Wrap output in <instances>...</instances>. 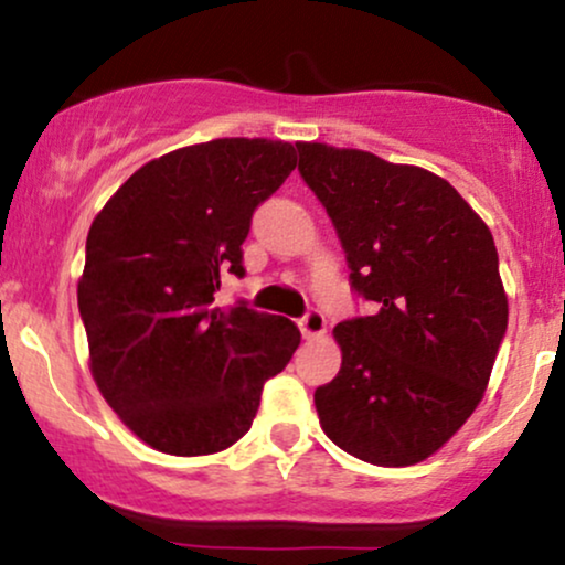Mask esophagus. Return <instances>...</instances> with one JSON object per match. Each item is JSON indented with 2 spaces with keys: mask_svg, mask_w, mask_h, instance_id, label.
Returning <instances> with one entry per match:
<instances>
[{
  "mask_svg": "<svg viewBox=\"0 0 565 565\" xmlns=\"http://www.w3.org/2000/svg\"><path fill=\"white\" fill-rule=\"evenodd\" d=\"M300 329L305 337H321L327 332V316H323L319 308H308L300 319Z\"/></svg>",
  "mask_w": 565,
  "mask_h": 565,
  "instance_id": "obj_1",
  "label": "esophagus"
}]
</instances>
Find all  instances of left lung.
Segmentation results:
<instances>
[{
  "instance_id": "left-lung-1",
  "label": "left lung",
  "mask_w": 565,
  "mask_h": 565,
  "mask_svg": "<svg viewBox=\"0 0 565 565\" xmlns=\"http://www.w3.org/2000/svg\"><path fill=\"white\" fill-rule=\"evenodd\" d=\"M297 153L350 289L377 308L334 327L342 366L313 395L323 433L369 465L423 462L476 412L508 332L494 238L438 174L323 142Z\"/></svg>"
}]
</instances>
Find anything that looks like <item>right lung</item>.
Returning <instances> with one entry per match:
<instances>
[{"label":"right lung","mask_w":565,"mask_h":565,"mask_svg":"<svg viewBox=\"0 0 565 565\" xmlns=\"http://www.w3.org/2000/svg\"><path fill=\"white\" fill-rule=\"evenodd\" d=\"M295 167L281 140L199 142L140 167L93 220L79 281L93 377L153 449H228L300 345L284 316L215 302L225 270L246 274L252 215Z\"/></svg>","instance_id":"1"}]
</instances>
